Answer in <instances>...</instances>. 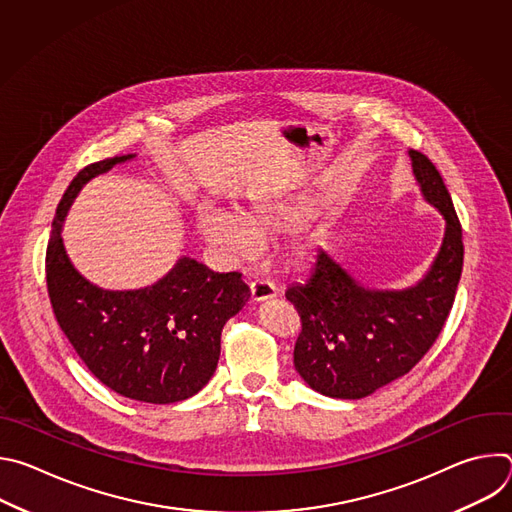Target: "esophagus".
I'll return each mask as SVG.
<instances>
[{
	"mask_svg": "<svg viewBox=\"0 0 512 512\" xmlns=\"http://www.w3.org/2000/svg\"><path fill=\"white\" fill-rule=\"evenodd\" d=\"M277 296V289L269 281H253L251 283V300L253 302H265Z\"/></svg>",
	"mask_w": 512,
	"mask_h": 512,
	"instance_id": "1",
	"label": "esophagus"
}]
</instances>
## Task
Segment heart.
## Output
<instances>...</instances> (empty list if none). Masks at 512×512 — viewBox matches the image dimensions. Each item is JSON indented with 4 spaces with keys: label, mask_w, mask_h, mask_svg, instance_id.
<instances>
[{
    "label": "heart",
    "mask_w": 512,
    "mask_h": 512,
    "mask_svg": "<svg viewBox=\"0 0 512 512\" xmlns=\"http://www.w3.org/2000/svg\"><path fill=\"white\" fill-rule=\"evenodd\" d=\"M314 214L308 202H255L247 210L233 212L214 204H204L196 212V233L208 243L233 257L255 253L259 241L289 233L306 225ZM314 249L310 235H296L287 245L294 263H304Z\"/></svg>",
    "instance_id": "obj_1"
}]
</instances>
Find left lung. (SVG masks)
<instances>
[{
	"label": "left lung",
	"instance_id": "obj_1",
	"mask_svg": "<svg viewBox=\"0 0 512 512\" xmlns=\"http://www.w3.org/2000/svg\"><path fill=\"white\" fill-rule=\"evenodd\" d=\"M423 200L444 216V239L425 275L403 289L362 285L328 251L312 277L285 298L302 318L294 367L318 393L362 399L407 375L440 336L452 310L464 263L462 227L435 166L409 150Z\"/></svg>",
	"mask_w": 512,
	"mask_h": 512
}]
</instances>
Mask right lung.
Instances as JSON below:
<instances>
[{
  "label": "right lung",
  "mask_w": 512,
  "mask_h": 512,
  "mask_svg": "<svg viewBox=\"0 0 512 512\" xmlns=\"http://www.w3.org/2000/svg\"><path fill=\"white\" fill-rule=\"evenodd\" d=\"M131 160L135 154L103 160L70 182L52 221L46 283L58 326L87 369L127 399L168 405L210 381L223 326L243 310L251 291L241 273H214L190 257L137 289H105L72 265L62 241L72 202L91 180Z\"/></svg>",
  "instance_id": "right-lung-1"
}]
</instances>
